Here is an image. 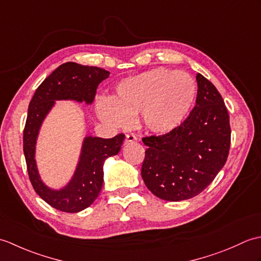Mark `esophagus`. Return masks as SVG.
I'll list each match as a JSON object with an SVG mask.
<instances>
[{
  "label": "esophagus",
  "mask_w": 261,
  "mask_h": 261,
  "mask_svg": "<svg viewBox=\"0 0 261 261\" xmlns=\"http://www.w3.org/2000/svg\"><path fill=\"white\" fill-rule=\"evenodd\" d=\"M134 142H137V137L134 134L126 135V137H125V143H126V145H127V143H134Z\"/></svg>",
  "instance_id": "esophagus-1"
}]
</instances>
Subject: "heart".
<instances>
[{
    "mask_svg": "<svg viewBox=\"0 0 261 261\" xmlns=\"http://www.w3.org/2000/svg\"><path fill=\"white\" fill-rule=\"evenodd\" d=\"M195 96L196 85L190 75L159 67L120 82L114 98H99L96 111L104 123L116 129L127 127L139 115L147 131L165 136L180 126Z\"/></svg>",
    "mask_w": 261,
    "mask_h": 261,
    "instance_id": "1",
    "label": "heart"
}]
</instances>
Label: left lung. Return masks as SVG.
Returning <instances> with one entry per match:
<instances>
[{
    "label": "left lung",
    "instance_id": "obj_1",
    "mask_svg": "<svg viewBox=\"0 0 261 261\" xmlns=\"http://www.w3.org/2000/svg\"><path fill=\"white\" fill-rule=\"evenodd\" d=\"M196 105L179 127L142 139L148 147L141 176L148 190L165 201L178 202L203 192L228 159L231 127L221 94L196 75Z\"/></svg>",
    "mask_w": 261,
    "mask_h": 261
}]
</instances>
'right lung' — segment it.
Here are the masks:
<instances>
[{"label":"right lung","instance_id":"obj_1","mask_svg":"<svg viewBox=\"0 0 261 261\" xmlns=\"http://www.w3.org/2000/svg\"><path fill=\"white\" fill-rule=\"evenodd\" d=\"M109 75L110 71L98 67L65 63L39 85L29 104L23 130V152L28 174L38 195L50 206L63 212L77 213L95 201L102 190L105 159L118 154L125 136L120 134L111 139L85 137L80 162L71 179L60 190H51L41 180L35 159L39 130L55 101L73 99L91 104L98 84Z\"/></svg>","mask_w":261,"mask_h":261}]
</instances>
